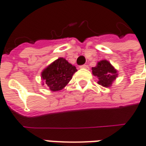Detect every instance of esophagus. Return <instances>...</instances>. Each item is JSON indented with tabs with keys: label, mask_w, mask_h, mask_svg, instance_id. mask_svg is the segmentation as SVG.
<instances>
[{
	"label": "esophagus",
	"mask_w": 146,
	"mask_h": 146,
	"mask_svg": "<svg viewBox=\"0 0 146 146\" xmlns=\"http://www.w3.org/2000/svg\"><path fill=\"white\" fill-rule=\"evenodd\" d=\"M79 68H82V69H88V68H89V67H88V65L83 64V65H81V66H80Z\"/></svg>",
	"instance_id": "esophagus-1"
}]
</instances>
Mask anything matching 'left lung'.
<instances>
[{
  "label": "left lung",
  "instance_id": "obj_1",
  "mask_svg": "<svg viewBox=\"0 0 146 146\" xmlns=\"http://www.w3.org/2000/svg\"><path fill=\"white\" fill-rule=\"evenodd\" d=\"M92 72L93 75L97 76L99 79L98 84L105 87L111 86L112 82L117 77L116 70L105 60L98 62L96 67L92 68Z\"/></svg>",
  "mask_w": 146,
  "mask_h": 146
}]
</instances>
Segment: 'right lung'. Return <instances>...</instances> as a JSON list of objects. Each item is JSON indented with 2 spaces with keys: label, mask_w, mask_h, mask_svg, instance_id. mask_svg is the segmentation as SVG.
Returning <instances> with one entry per match:
<instances>
[{
  "label": "right lung",
  "mask_w": 146,
  "mask_h": 146,
  "mask_svg": "<svg viewBox=\"0 0 146 146\" xmlns=\"http://www.w3.org/2000/svg\"><path fill=\"white\" fill-rule=\"evenodd\" d=\"M76 71L75 66L59 58L42 71V78L52 91H57L65 87Z\"/></svg>",
  "instance_id": "1"
}]
</instances>
